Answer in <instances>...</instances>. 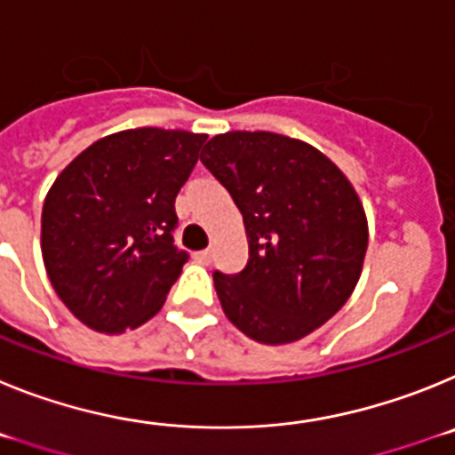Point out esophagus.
Wrapping results in <instances>:
<instances>
[{"label":"esophagus","mask_w":455,"mask_h":455,"mask_svg":"<svg viewBox=\"0 0 455 455\" xmlns=\"http://www.w3.org/2000/svg\"><path fill=\"white\" fill-rule=\"evenodd\" d=\"M193 259L198 264H209L212 262V251H198V252H193Z\"/></svg>","instance_id":"obj_1"}]
</instances>
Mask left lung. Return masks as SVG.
I'll use <instances>...</instances> for the list:
<instances>
[{
	"mask_svg": "<svg viewBox=\"0 0 455 455\" xmlns=\"http://www.w3.org/2000/svg\"><path fill=\"white\" fill-rule=\"evenodd\" d=\"M200 162L243 214L248 264L214 273L225 316L259 344H291L351 299L369 243L363 200L335 162L300 139L225 132Z\"/></svg>",
	"mask_w": 455,
	"mask_h": 455,
	"instance_id": "left-lung-1",
	"label": "left lung"
}]
</instances>
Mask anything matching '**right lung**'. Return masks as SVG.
Wrapping results in <instances>:
<instances>
[{
  "label": "right lung",
  "mask_w": 455,
  "mask_h": 455,
  "mask_svg": "<svg viewBox=\"0 0 455 455\" xmlns=\"http://www.w3.org/2000/svg\"><path fill=\"white\" fill-rule=\"evenodd\" d=\"M204 140L162 127L116 132L79 152L47 191V277L91 331H134L162 309L188 259L172 246L175 198Z\"/></svg>",
  "instance_id": "obj_1"
}]
</instances>
